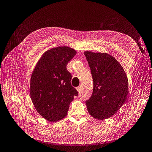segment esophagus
Returning <instances> with one entry per match:
<instances>
[{"instance_id":"34e87169","label":"esophagus","mask_w":152,"mask_h":152,"mask_svg":"<svg viewBox=\"0 0 152 152\" xmlns=\"http://www.w3.org/2000/svg\"><path fill=\"white\" fill-rule=\"evenodd\" d=\"M76 90H77V92H80L81 90V86H77V87L76 88Z\"/></svg>"}]
</instances>
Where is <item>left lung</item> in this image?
Instances as JSON below:
<instances>
[{"mask_svg":"<svg viewBox=\"0 0 152 152\" xmlns=\"http://www.w3.org/2000/svg\"><path fill=\"white\" fill-rule=\"evenodd\" d=\"M94 81L92 96L86 101L89 114L104 120L115 114L126 102L129 83L120 63L106 53L85 51Z\"/></svg>","mask_w":152,"mask_h":152,"instance_id":"left-lung-1","label":"left lung"}]
</instances>
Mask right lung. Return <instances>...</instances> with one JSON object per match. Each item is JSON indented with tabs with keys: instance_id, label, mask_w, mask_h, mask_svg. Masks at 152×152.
<instances>
[{
	"instance_id": "right-lung-1",
	"label": "right lung",
	"mask_w": 152,
	"mask_h": 152,
	"mask_svg": "<svg viewBox=\"0 0 152 152\" xmlns=\"http://www.w3.org/2000/svg\"><path fill=\"white\" fill-rule=\"evenodd\" d=\"M76 54L68 46L46 51L39 60L30 78V98L37 111L48 121L57 122L67 114L77 91L72 86L67 64Z\"/></svg>"
}]
</instances>
